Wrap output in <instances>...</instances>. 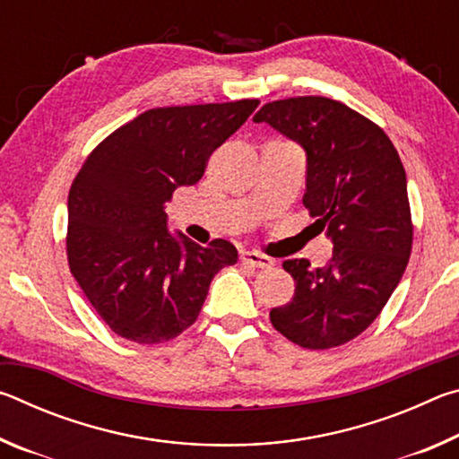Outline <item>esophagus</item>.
Segmentation results:
<instances>
[{
    "mask_svg": "<svg viewBox=\"0 0 459 459\" xmlns=\"http://www.w3.org/2000/svg\"><path fill=\"white\" fill-rule=\"evenodd\" d=\"M240 263H243V265L253 267V269H269L271 265H273V261H271L269 257H265V255H261V253H255V251L240 253Z\"/></svg>",
    "mask_w": 459,
    "mask_h": 459,
    "instance_id": "obj_1",
    "label": "esophagus"
}]
</instances>
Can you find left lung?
Returning <instances> with one entry per match:
<instances>
[{"label": "left lung", "instance_id": "1", "mask_svg": "<svg viewBox=\"0 0 459 459\" xmlns=\"http://www.w3.org/2000/svg\"><path fill=\"white\" fill-rule=\"evenodd\" d=\"M253 121L306 152L304 204L333 245L324 267L283 263L295 293L271 309V324L309 351L346 344L377 320L405 273L413 243L405 168L385 131L338 100H273Z\"/></svg>", "mask_w": 459, "mask_h": 459}]
</instances>
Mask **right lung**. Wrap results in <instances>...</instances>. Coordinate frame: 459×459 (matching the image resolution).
Wrapping results in <instances>:
<instances>
[{
	"label": "right lung",
	"instance_id": "right-lung-1",
	"mask_svg": "<svg viewBox=\"0 0 459 459\" xmlns=\"http://www.w3.org/2000/svg\"><path fill=\"white\" fill-rule=\"evenodd\" d=\"M257 99L150 108L84 161L68 194V265L117 336L160 344L196 322L212 277L237 247H200L168 227L166 202L196 184L211 153L257 108Z\"/></svg>",
	"mask_w": 459,
	"mask_h": 459
}]
</instances>
